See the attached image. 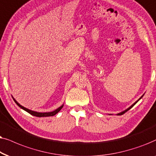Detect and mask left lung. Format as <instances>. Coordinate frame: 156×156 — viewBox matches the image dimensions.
<instances>
[{
	"label": "left lung",
	"instance_id": "obj_1",
	"mask_svg": "<svg viewBox=\"0 0 156 156\" xmlns=\"http://www.w3.org/2000/svg\"><path fill=\"white\" fill-rule=\"evenodd\" d=\"M143 95H144V94H143V95H142V96H141V97L140 98H139V99L138 100V101H136V102H135V103H133V105H130V106L129 108H127V109H126V110H125V111H123L120 112V113H117V114H116V115H123V114H124V113H126V112H127V111H128V110H130V108H132L133 106V105H134L135 104H136V103H138V101H140V100L141 98H143ZM109 115H111V114H109Z\"/></svg>",
	"mask_w": 156,
	"mask_h": 156
}]
</instances>
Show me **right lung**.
I'll use <instances>...</instances> for the list:
<instances>
[{
    "mask_svg": "<svg viewBox=\"0 0 156 156\" xmlns=\"http://www.w3.org/2000/svg\"><path fill=\"white\" fill-rule=\"evenodd\" d=\"M12 97H13V96H12ZM13 101H15V103H16V104H17L18 106L20 108H22L23 110H24V111H26V112H28V113H30V115L36 116V117H48V116H53V115H55L56 113H58V112L62 109V108L63 107V105H62L59 108H58L57 109H55V111H51V112H44V113H41V112L33 111H31V110L28 109V108H25V107L23 106V105H20V103H18L17 101H16V100L13 97Z\"/></svg>",
    "mask_w": 156,
    "mask_h": 156,
    "instance_id": "obj_1",
    "label": "right lung"
}]
</instances>
